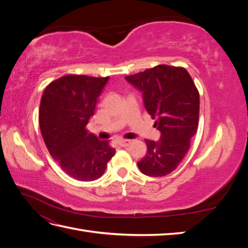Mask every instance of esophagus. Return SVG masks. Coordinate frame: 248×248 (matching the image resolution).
I'll return each instance as SVG.
<instances>
[{"instance_id":"obj_1","label":"esophagus","mask_w":248,"mask_h":248,"mask_svg":"<svg viewBox=\"0 0 248 248\" xmlns=\"http://www.w3.org/2000/svg\"><path fill=\"white\" fill-rule=\"evenodd\" d=\"M131 142H132L131 140H118V144L121 147H127L128 145H130Z\"/></svg>"}]
</instances>
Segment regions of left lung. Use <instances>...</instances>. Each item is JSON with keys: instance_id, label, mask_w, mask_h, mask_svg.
Instances as JSON below:
<instances>
[{"instance_id": "obj_1", "label": "left lung", "mask_w": 248, "mask_h": 248, "mask_svg": "<svg viewBox=\"0 0 248 248\" xmlns=\"http://www.w3.org/2000/svg\"><path fill=\"white\" fill-rule=\"evenodd\" d=\"M125 78L142 92L145 108L161 132L158 141L146 140L148 151L138 167L150 177L167 176L184 158L197 132L198 89L183 67L157 65Z\"/></svg>"}]
</instances>
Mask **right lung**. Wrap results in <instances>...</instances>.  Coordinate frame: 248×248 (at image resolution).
I'll return each mask as SVG.
<instances>
[{"instance_id":"add662e5","label":"right lung","mask_w":248,"mask_h":248,"mask_svg":"<svg viewBox=\"0 0 248 248\" xmlns=\"http://www.w3.org/2000/svg\"><path fill=\"white\" fill-rule=\"evenodd\" d=\"M108 77L69 74L46 88L39 108V125L52 158L73 179L100 178L115 155L108 140H100L86 128Z\"/></svg>"}]
</instances>
